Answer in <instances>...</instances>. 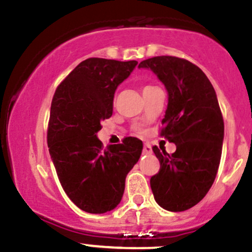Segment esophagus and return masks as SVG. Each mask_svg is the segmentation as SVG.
<instances>
[{
    "mask_svg": "<svg viewBox=\"0 0 252 252\" xmlns=\"http://www.w3.org/2000/svg\"><path fill=\"white\" fill-rule=\"evenodd\" d=\"M152 147L149 144H144L143 147V154H152Z\"/></svg>",
    "mask_w": 252,
    "mask_h": 252,
    "instance_id": "esophagus-1",
    "label": "esophagus"
}]
</instances>
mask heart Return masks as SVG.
<instances>
[{
	"instance_id": "1",
	"label": "heart",
	"mask_w": 252,
	"mask_h": 252,
	"mask_svg": "<svg viewBox=\"0 0 252 252\" xmlns=\"http://www.w3.org/2000/svg\"><path fill=\"white\" fill-rule=\"evenodd\" d=\"M147 88H151V87H149V86H148V87H144V88H143V89H147Z\"/></svg>"
}]
</instances>
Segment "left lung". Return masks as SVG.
Wrapping results in <instances>:
<instances>
[{"mask_svg":"<svg viewBox=\"0 0 252 252\" xmlns=\"http://www.w3.org/2000/svg\"><path fill=\"white\" fill-rule=\"evenodd\" d=\"M168 92L161 136L176 146L173 154L153 152L160 163L151 178L154 200L161 208L183 212L197 205L210 191L218 171L224 123L216 91L202 69L174 56L144 60Z\"/></svg>","mask_w":252,"mask_h":252,"instance_id":"obj_1","label":"left lung"}]
</instances>
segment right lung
Instances as JSON below:
<instances>
[{
  "label": "right lung",
  "instance_id": "obj_1",
  "mask_svg": "<svg viewBox=\"0 0 252 252\" xmlns=\"http://www.w3.org/2000/svg\"><path fill=\"white\" fill-rule=\"evenodd\" d=\"M137 61L92 57L82 61L57 87L50 110L47 146L69 200L82 211L100 214L121 202L127 174L143 143L127 137L103 149L96 133L113 115L114 94Z\"/></svg>",
  "mask_w": 252,
  "mask_h": 252
}]
</instances>
